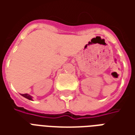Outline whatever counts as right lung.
I'll use <instances>...</instances> for the list:
<instances>
[{
    "label": "right lung",
    "instance_id": "right-lung-1",
    "mask_svg": "<svg viewBox=\"0 0 135 135\" xmlns=\"http://www.w3.org/2000/svg\"><path fill=\"white\" fill-rule=\"evenodd\" d=\"M22 96L25 97V98H27V99L28 100H32V96H31V95H30L29 94H21Z\"/></svg>",
    "mask_w": 135,
    "mask_h": 135
}]
</instances>
